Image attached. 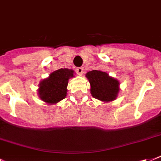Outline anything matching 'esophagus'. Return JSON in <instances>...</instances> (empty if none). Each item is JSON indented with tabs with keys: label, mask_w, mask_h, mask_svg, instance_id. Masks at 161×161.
<instances>
[{
	"label": "esophagus",
	"mask_w": 161,
	"mask_h": 161,
	"mask_svg": "<svg viewBox=\"0 0 161 161\" xmlns=\"http://www.w3.org/2000/svg\"><path fill=\"white\" fill-rule=\"evenodd\" d=\"M76 72H77V73H78L79 76L83 75V68H76Z\"/></svg>",
	"instance_id": "34e87169"
}]
</instances>
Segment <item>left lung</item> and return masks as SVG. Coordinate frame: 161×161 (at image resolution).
Returning <instances> with one entry per match:
<instances>
[{
    "label": "left lung",
    "mask_w": 161,
    "mask_h": 161,
    "mask_svg": "<svg viewBox=\"0 0 161 161\" xmlns=\"http://www.w3.org/2000/svg\"><path fill=\"white\" fill-rule=\"evenodd\" d=\"M90 83V93L93 98L103 103L115 100L119 93V81L106 72L93 70L86 73Z\"/></svg>",
    "instance_id": "left-lung-1"
}]
</instances>
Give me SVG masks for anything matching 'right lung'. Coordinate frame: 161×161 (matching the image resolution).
Wrapping results in <instances>:
<instances>
[{"mask_svg": "<svg viewBox=\"0 0 161 161\" xmlns=\"http://www.w3.org/2000/svg\"><path fill=\"white\" fill-rule=\"evenodd\" d=\"M73 77L74 71L68 68H60L50 73L38 84L37 93L40 99L49 105L59 103L66 98L68 80Z\"/></svg>", "mask_w": 161, "mask_h": 161, "instance_id": "obj_1", "label": "right lung"}]
</instances>
